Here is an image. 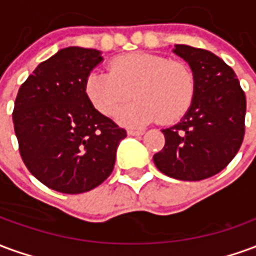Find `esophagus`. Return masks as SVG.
<instances>
[{"label":"esophagus","mask_w":256,"mask_h":256,"mask_svg":"<svg viewBox=\"0 0 256 256\" xmlns=\"http://www.w3.org/2000/svg\"><path fill=\"white\" fill-rule=\"evenodd\" d=\"M142 134H144L142 130H128V136H133V137H140Z\"/></svg>","instance_id":"34e87169"}]
</instances>
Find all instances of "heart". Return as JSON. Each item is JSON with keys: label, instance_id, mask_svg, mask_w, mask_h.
Returning a JSON list of instances; mask_svg holds the SVG:
<instances>
[{"label": "heart", "instance_id": "1", "mask_svg": "<svg viewBox=\"0 0 256 256\" xmlns=\"http://www.w3.org/2000/svg\"><path fill=\"white\" fill-rule=\"evenodd\" d=\"M137 98L118 114V122L141 128L156 119L172 123L192 106L196 78L188 64L150 53L124 54L112 60L110 71L86 76L84 93L97 111L114 116L130 97Z\"/></svg>", "mask_w": 256, "mask_h": 256}]
</instances>
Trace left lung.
<instances>
[{"label":"left lung","mask_w":256,"mask_h":256,"mask_svg":"<svg viewBox=\"0 0 256 256\" xmlns=\"http://www.w3.org/2000/svg\"><path fill=\"white\" fill-rule=\"evenodd\" d=\"M196 78L192 106L182 119L163 128L166 144L154 155L163 174L181 181H202L224 170L244 138L246 94L236 74L214 53L176 45Z\"/></svg>","instance_id":"obj_1"}]
</instances>
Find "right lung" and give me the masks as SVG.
<instances>
[{
    "instance_id": "obj_1",
    "label": "right lung",
    "mask_w": 256,
    "mask_h": 256,
    "mask_svg": "<svg viewBox=\"0 0 256 256\" xmlns=\"http://www.w3.org/2000/svg\"><path fill=\"white\" fill-rule=\"evenodd\" d=\"M101 62L100 50L63 48L20 86L14 110L20 155L31 174L53 190L76 194L104 182L126 137L84 93L86 76Z\"/></svg>"
}]
</instances>
